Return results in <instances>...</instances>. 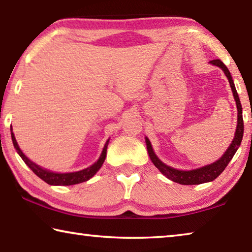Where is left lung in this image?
<instances>
[{
  "label": "left lung",
  "instance_id": "obj_1",
  "mask_svg": "<svg viewBox=\"0 0 252 252\" xmlns=\"http://www.w3.org/2000/svg\"><path fill=\"white\" fill-rule=\"evenodd\" d=\"M211 64L219 66L220 69H222L225 76H227L230 83V87H231V90L233 93L234 100H236L237 103V109H238V125H237V130L236 134H234V138L232 140L231 144L228 148V150L224 152V155L220 158L218 161L213 162V163L206 165V167H202L197 170H191V171H181V170H177L173 168H170L168 165L158 159L155 152L152 150L151 143L149 141V139L146 138L147 142V149L149 152V156H150V159L153 162V164L160 170L162 174H164L165 177L169 178L170 180H172L177 183H180V185H200V183L213 181L216 178H218L221 173L223 172V170L227 168V165L234 156V153L237 152L238 148L240 147V143L242 141V136H244V119H242V106L240 103V100H239V95L236 90V87H234L232 76L230 74L228 67L224 65V63L221 61V60H212L210 61Z\"/></svg>",
  "mask_w": 252,
  "mask_h": 252
}]
</instances>
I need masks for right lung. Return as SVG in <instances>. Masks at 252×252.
Returning a JSON list of instances; mask_svg holds the SVG:
<instances>
[{
	"label": "right lung",
	"mask_w": 252,
	"mask_h": 252,
	"mask_svg": "<svg viewBox=\"0 0 252 252\" xmlns=\"http://www.w3.org/2000/svg\"><path fill=\"white\" fill-rule=\"evenodd\" d=\"M11 135H12V141H13V146L16 149V151L20 155V157L22 158L23 161L27 163L28 167L32 170V171L36 174L37 177L41 178L42 180L45 181L46 183L52 186H71V185H76V183H81L89 180V179L92 178L94 174L97 172L103 162L105 160V156H106V148H108V142L106 141L105 146L103 148V151H102L101 156L99 158L94 164H92L91 167H89L84 170H81V171L78 172H71V173H54L51 172L49 170H45L43 168L39 167L35 163H33L32 161H30L27 157L23 155V152L21 151V149L18 146V142H16L15 136L12 132V126H11Z\"/></svg>",
	"instance_id": "obj_1"
}]
</instances>
